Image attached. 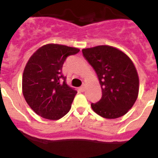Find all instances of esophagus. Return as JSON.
Returning <instances> with one entry per match:
<instances>
[{"mask_svg":"<svg viewBox=\"0 0 158 158\" xmlns=\"http://www.w3.org/2000/svg\"><path fill=\"white\" fill-rule=\"evenodd\" d=\"M80 90H81V92H85V85H83L81 87Z\"/></svg>","mask_w":158,"mask_h":158,"instance_id":"1","label":"esophagus"}]
</instances>
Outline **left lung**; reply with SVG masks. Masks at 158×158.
<instances>
[{"instance_id":"left-lung-1","label":"left lung","mask_w":158,"mask_h":158,"mask_svg":"<svg viewBox=\"0 0 158 158\" xmlns=\"http://www.w3.org/2000/svg\"><path fill=\"white\" fill-rule=\"evenodd\" d=\"M82 53L99 77L100 100L92 108L102 118L114 119L124 115L134 105L139 94L136 69L127 55L108 45L85 48Z\"/></svg>"}]
</instances>
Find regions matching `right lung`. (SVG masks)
Here are the masks:
<instances>
[{
	"instance_id": "obj_1",
	"label": "right lung",
	"mask_w": 158,
	"mask_h": 158,
	"mask_svg": "<svg viewBox=\"0 0 158 158\" xmlns=\"http://www.w3.org/2000/svg\"><path fill=\"white\" fill-rule=\"evenodd\" d=\"M76 48L48 44L30 58L23 74V93L37 115L58 120L71 108L77 91L66 84L62 69L66 58L79 52Z\"/></svg>"
}]
</instances>
